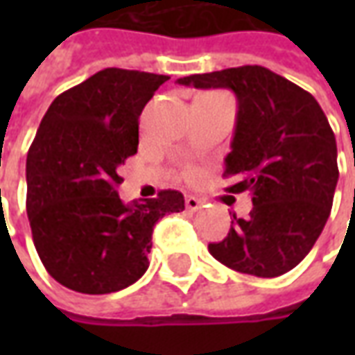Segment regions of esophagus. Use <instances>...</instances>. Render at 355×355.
<instances>
[{
    "label": "esophagus",
    "mask_w": 355,
    "mask_h": 355,
    "mask_svg": "<svg viewBox=\"0 0 355 355\" xmlns=\"http://www.w3.org/2000/svg\"><path fill=\"white\" fill-rule=\"evenodd\" d=\"M186 209H190V211H198V209H201L200 198H196V196H186Z\"/></svg>",
    "instance_id": "esophagus-1"
}]
</instances>
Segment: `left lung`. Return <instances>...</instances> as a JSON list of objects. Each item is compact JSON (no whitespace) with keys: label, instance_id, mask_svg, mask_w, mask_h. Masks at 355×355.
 I'll use <instances>...</instances> for the list:
<instances>
[{"label":"left lung","instance_id":"1","mask_svg":"<svg viewBox=\"0 0 355 355\" xmlns=\"http://www.w3.org/2000/svg\"><path fill=\"white\" fill-rule=\"evenodd\" d=\"M196 89H230L238 98L224 177L249 192L247 218L234 215L228 236L209 243L224 266L277 277L310 253L333 207L336 140L312 94L264 66H239L177 80Z\"/></svg>","mask_w":355,"mask_h":355}]
</instances>
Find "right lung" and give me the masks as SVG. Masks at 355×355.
I'll return each instance as SVG.
<instances>
[{
  "label": "right lung",
  "instance_id": "right-lung-1",
  "mask_svg": "<svg viewBox=\"0 0 355 355\" xmlns=\"http://www.w3.org/2000/svg\"><path fill=\"white\" fill-rule=\"evenodd\" d=\"M169 76L106 68L58 94L26 157V213L35 251L60 285L116 293L148 270L155 223L184 196L119 200L117 169L139 148V117Z\"/></svg>",
  "mask_w": 355,
  "mask_h": 355
}]
</instances>
